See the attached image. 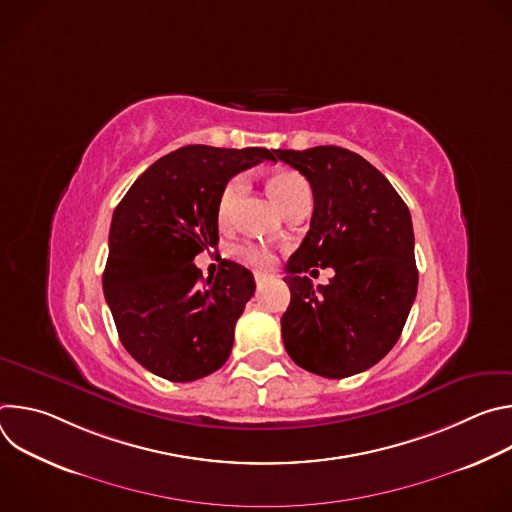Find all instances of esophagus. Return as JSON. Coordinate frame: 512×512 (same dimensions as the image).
Here are the masks:
<instances>
[{
  "instance_id": "esophagus-1",
  "label": "esophagus",
  "mask_w": 512,
  "mask_h": 512,
  "mask_svg": "<svg viewBox=\"0 0 512 512\" xmlns=\"http://www.w3.org/2000/svg\"><path fill=\"white\" fill-rule=\"evenodd\" d=\"M269 277H271V275H269V273H263V271H257V273H255V281H257V285L265 283Z\"/></svg>"
}]
</instances>
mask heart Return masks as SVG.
I'll list each match as a JSON object with an SVG mask.
<instances>
[{
    "mask_svg": "<svg viewBox=\"0 0 512 512\" xmlns=\"http://www.w3.org/2000/svg\"><path fill=\"white\" fill-rule=\"evenodd\" d=\"M267 186H269V192L273 194L275 202L281 206L283 212L291 204H296L298 200L310 196V186H308L306 178L300 176L298 172H291V170H279V172L271 174L269 180H267ZM243 192H245V178L243 176H235L225 184L221 196H218V206H216L221 223L229 221ZM239 253L245 257V261H249L251 265H257V267H269L275 259L269 249L259 247V245H243L239 249Z\"/></svg>",
    "mask_w": 512,
    "mask_h": 512,
    "instance_id": "1",
    "label": "heart"
}]
</instances>
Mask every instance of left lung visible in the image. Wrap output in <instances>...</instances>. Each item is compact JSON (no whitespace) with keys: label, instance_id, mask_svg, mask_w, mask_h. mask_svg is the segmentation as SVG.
Segmentation results:
<instances>
[{"label":"left lung","instance_id":"8db88e82","mask_svg":"<svg viewBox=\"0 0 512 512\" xmlns=\"http://www.w3.org/2000/svg\"><path fill=\"white\" fill-rule=\"evenodd\" d=\"M275 156L306 176L314 194L310 231L285 265V350L314 375L352 377L395 346L415 302L409 208L375 166L338 145ZM316 266L335 267L328 286L314 288L303 275Z\"/></svg>","mask_w":512,"mask_h":512}]
</instances>
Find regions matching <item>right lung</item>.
<instances>
[{
	"label": "right lung",
	"instance_id": "right-lung-1",
	"mask_svg": "<svg viewBox=\"0 0 512 512\" xmlns=\"http://www.w3.org/2000/svg\"><path fill=\"white\" fill-rule=\"evenodd\" d=\"M263 160L273 152L186 145L145 170L113 212L105 300L125 350L162 379H202L231 354L253 273L223 259L204 279L192 261L216 249L225 184Z\"/></svg>",
	"mask_w": 512,
	"mask_h": 512
}]
</instances>
